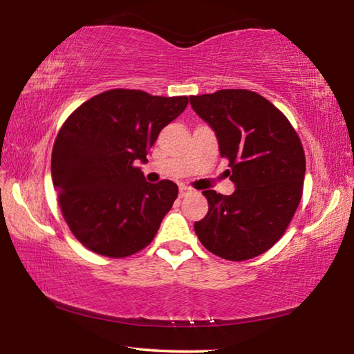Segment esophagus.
I'll return each instance as SVG.
<instances>
[{
    "mask_svg": "<svg viewBox=\"0 0 354 354\" xmlns=\"http://www.w3.org/2000/svg\"><path fill=\"white\" fill-rule=\"evenodd\" d=\"M194 192H195V190L187 187V185H184V184L179 185V196H181V198H184V196H187V195H190V194H194Z\"/></svg>",
    "mask_w": 354,
    "mask_h": 354,
    "instance_id": "1",
    "label": "esophagus"
}]
</instances>
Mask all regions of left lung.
<instances>
[{"mask_svg":"<svg viewBox=\"0 0 354 354\" xmlns=\"http://www.w3.org/2000/svg\"><path fill=\"white\" fill-rule=\"evenodd\" d=\"M190 104L218 139L234 194L205 190L207 215L195 221L203 247L227 261L266 253L289 226L303 195L306 158L289 120L259 93L225 88Z\"/></svg>","mask_w":354,"mask_h":354,"instance_id":"8db88e82","label":"left lung"}]
</instances>
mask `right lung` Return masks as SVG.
I'll return each instance as SVG.
<instances>
[{"label": "right lung", "mask_w": 354, "mask_h": 354, "mask_svg": "<svg viewBox=\"0 0 354 354\" xmlns=\"http://www.w3.org/2000/svg\"><path fill=\"white\" fill-rule=\"evenodd\" d=\"M187 103V97L112 88L65 120L53 147L51 176L65 223L87 250L120 259L153 242L178 185L147 183L136 162H147L160 129Z\"/></svg>", "instance_id": "right-lung-1"}]
</instances>
